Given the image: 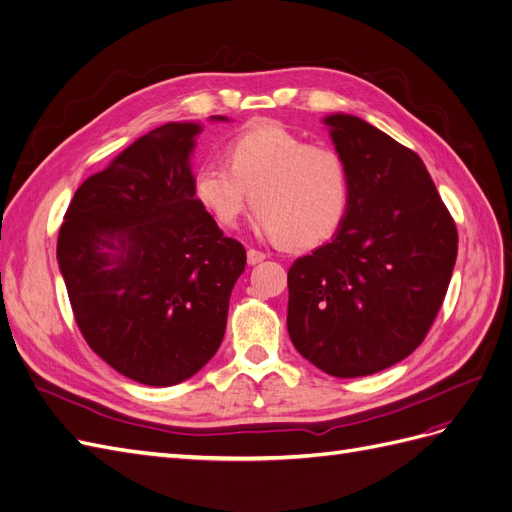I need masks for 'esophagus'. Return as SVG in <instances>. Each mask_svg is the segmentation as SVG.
I'll return each instance as SVG.
<instances>
[{"mask_svg": "<svg viewBox=\"0 0 512 512\" xmlns=\"http://www.w3.org/2000/svg\"><path fill=\"white\" fill-rule=\"evenodd\" d=\"M267 258V254H262L258 250H247V265H258V262H262Z\"/></svg>", "mask_w": 512, "mask_h": 512, "instance_id": "esophagus-1", "label": "esophagus"}]
</instances>
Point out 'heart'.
I'll return each mask as SVG.
<instances>
[{
	"label": "heart",
	"mask_w": 512,
	"mask_h": 512,
	"mask_svg": "<svg viewBox=\"0 0 512 512\" xmlns=\"http://www.w3.org/2000/svg\"><path fill=\"white\" fill-rule=\"evenodd\" d=\"M226 162L203 164L192 179L215 224L237 226L254 203L260 230L290 250L327 243L344 224L350 181L333 149L307 145L280 123H258L226 147Z\"/></svg>",
	"instance_id": "heart-1"
}]
</instances>
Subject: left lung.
<instances>
[{
  "mask_svg": "<svg viewBox=\"0 0 512 512\" xmlns=\"http://www.w3.org/2000/svg\"><path fill=\"white\" fill-rule=\"evenodd\" d=\"M350 181L331 243L288 271V335L335 378L404 361L436 320L457 260V228L423 160L361 117L322 119Z\"/></svg>",
  "mask_w": 512,
  "mask_h": 512,
  "instance_id": "obj_1",
  "label": "left lung"
}]
</instances>
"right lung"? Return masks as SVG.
Segmentation results:
<instances>
[{"label":"right lung","instance_id":"obj_1","mask_svg":"<svg viewBox=\"0 0 512 512\" xmlns=\"http://www.w3.org/2000/svg\"><path fill=\"white\" fill-rule=\"evenodd\" d=\"M200 132L173 121L136 138L83 181L59 228L57 262L83 337L147 386L179 384L211 361L245 269V247L194 196Z\"/></svg>","mask_w":512,"mask_h":512}]
</instances>
